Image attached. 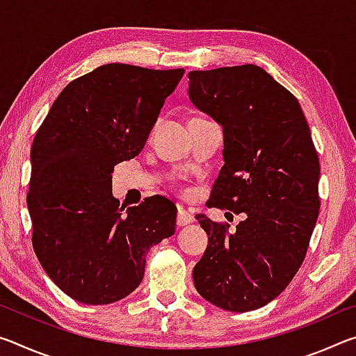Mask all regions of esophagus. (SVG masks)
Returning a JSON list of instances; mask_svg holds the SVG:
<instances>
[{"label": "esophagus", "mask_w": 356, "mask_h": 356, "mask_svg": "<svg viewBox=\"0 0 356 356\" xmlns=\"http://www.w3.org/2000/svg\"><path fill=\"white\" fill-rule=\"evenodd\" d=\"M193 221H195V216H193L190 212H186V210H184V209L179 210V212H177V226H186Z\"/></svg>", "instance_id": "34e87169"}]
</instances>
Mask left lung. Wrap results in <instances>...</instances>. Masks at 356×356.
<instances>
[{"label":"left lung","instance_id":"1","mask_svg":"<svg viewBox=\"0 0 356 356\" xmlns=\"http://www.w3.org/2000/svg\"><path fill=\"white\" fill-rule=\"evenodd\" d=\"M188 97L222 127L225 165L210 207L243 213L227 226L196 215L209 245L193 268L197 293L246 312L275 300L303 264L318 207V156L298 100L254 64L193 70Z\"/></svg>","mask_w":356,"mask_h":356}]
</instances>
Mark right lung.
<instances>
[{
	"label": "right lung",
	"instance_id": "obj_1",
	"mask_svg": "<svg viewBox=\"0 0 356 356\" xmlns=\"http://www.w3.org/2000/svg\"><path fill=\"white\" fill-rule=\"evenodd\" d=\"M184 69L105 64L63 89L35 134L26 197L33 248L50 280L84 305H110L141 284L146 256L176 231L161 196L119 207L111 172L141 152Z\"/></svg>",
	"mask_w": 356,
	"mask_h": 356
}]
</instances>
